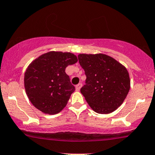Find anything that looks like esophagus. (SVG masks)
Segmentation results:
<instances>
[{"mask_svg": "<svg viewBox=\"0 0 155 155\" xmlns=\"http://www.w3.org/2000/svg\"><path fill=\"white\" fill-rule=\"evenodd\" d=\"M81 86H82V83H78V84L76 85V86H75L76 90H77V91H80Z\"/></svg>", "mask_w": 155, "mask_h": 155, "instance_id": "34e87169", "label": "esophagus"}]
</instances>
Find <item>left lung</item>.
Wrapping results in <instances>:
<instances>
[{"mask_svg": "<svg viewBox=\"0 0 155 155\" xmlns=\"http://www.w3.org/2000/svg\"><path fill=\"white\" fill-rule=\"evenodd\" d=\"M80 65L86 76L81 88L90 107L101 114L114 112L126 98L130 88L127 69L105 54H80Z\"/></svg>", "mask_w": 155, "mask_h": 155, "instance_id": "8db88e82", "label": "left lung"}]
</instances>
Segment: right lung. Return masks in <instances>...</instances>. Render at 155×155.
Here are the masks:
<instances>
[{"mask_svg":"<svg viewBox=\"0 0 155 155\" xmlns=\"http://www.w3.org/2000/svg\"><path fill=\"white\" fill-rule=\"evenodd\" d=\"M77 61V56L72 53L52 51L41 55L28 66L24 84L34 107L48 114L62 110L75 90L65 69Z\"/></svg>","mask_w":155,"mask_h":155,"instance_id":"1","label":"right lung"}]
</instances>
